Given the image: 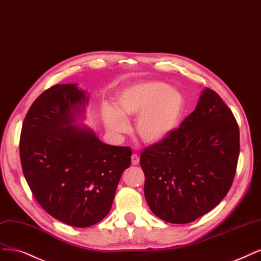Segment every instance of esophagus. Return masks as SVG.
Returning a JSON list of instances; mask_svg holds the SVG:
<instances>
[{
  "label": "esophagus",
  "instance_id": "esophagus-1",
  "mask_svg": "<svg viewBox=\"0 0 261 261\" xmlns=\"http://www.w3.org/2000/svg\"><path fill=\"white\" fill-rule=\"evenodd\" d=\"M138 163H139V156L137 154H133L132 155V164L137 165Z\"/></svg>",
  "mask_w": 261,
  "mask_h": 261
}]
</instances>
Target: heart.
I'll return each mask as SVG.
<instances>
[{
    "instance_id": "heart-1",
    "label": "heart",
    "mask_w": 261,
    "mask_h": 261,
    "mask_svg": "<svg viewBox=\"0 0 261 261\" xmlns=\"http://www.w3.org/2000/svg\"><path fill=\"white\" fill-rule=\"evenodd\" d=\"M115 109L106 107L102 120L114 136L130 129L128 119L137 118L135 129L147 145H159L178 128L186 110L185 96L168 84L158 81L135 83L124 87L115 97Z\"/></svg>"
}]
</instances>
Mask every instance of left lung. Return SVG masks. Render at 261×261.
Listing matches in <instances>:
<instances>
[{"label": "left lung", "mask_w": 261, "mask_h": 261, "mask_svg": "<svg viewBox=\"0 0 261 261\" xmlns=\"http://www.w3.org/2000/svg\"><path fill=\"white\" fill-rule=\"evenodd\" d=\"M239 154L234 115L217 93L205 88L195 110L172 136L141 152L150 210L177 224L203 216L230 190Z\"/></svg>", "instance_id": "1"}]
</instances>
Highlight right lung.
<instances>
[{
	"mask_svg": "<svg viewBox=\"0 0 261 261\" xmlns=\"http://www.w3.org/2000/svg\"><path fill=\"white\" fill-rule=\"evenodd\" d=\"M89 95L58 84L34 100L20 135L22 172L50 216L76 228L110 212L120 178L130 165L128 147L110 146L84 124Z\"/></svg>",
	"mask_w": 261,
	"mask_h": 261,
	"instance_id": "1",
	"label": "right lung"
}]
</instances>
